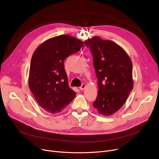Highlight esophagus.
<instances>
[{
  "instance_id": "34e87169",
  "label": "esophagus",
  "mask_w": 159,
  "mask_h": 159,
  "mask_svg": "<svg viewBox=\"0 0 159 159\" xmlns=\"http://www.w3.org/2000/svg\"><path fill=\"white\" fill-rule=\"evenodd\" d=\"M85 88H86V84L83 83V84H82L81 86L79 88V89H80V90L82 91V90H83L84 89H85Z\"/></svg>"
}]
</instances>
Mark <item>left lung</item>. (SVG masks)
<instances>
[{
    "label": "left lung",
    "instance_id": "8db88e82",
    "mask_svg": "<svg viewBox=\"0 0 159 159\" xmlns=\"http://www.w3.org/2000/svg\"><path fill=\"white\" fill-rule=\"evenodd\" d=\"M93 57L98 94L93 107L105 116L119 110L133 87V65L127 53L110 40L95 36L84 42Z\"/></svg>",
    "mask_w": 159,
    "mask_h": 159
}]
</instances>
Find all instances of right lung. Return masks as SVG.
<instances>
[{
  "instance_id": "add662e5",
  "label": "right lung",
  "mask_w": 159,
  "mask_h": 159,
  "mask_svg": "<svg viewBox=\"0 0 159 159\" xmlns=\"http://www.w3.org/2000/svg\"><path fill=\"white\" fill-rule=\"evenodd\" d=\"M84 46L83 42L70 35H59L41 44L33 53L30 64L29 88L46 111H62L75 97L68 84L64 61Z\"/></svg>"
}]
</instances>
